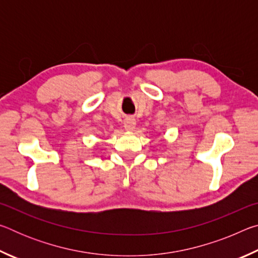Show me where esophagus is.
<instances>
[{"instance_id":"1","label":"esophagus","mask_w":258,"mask_h":258,"mask_svg":"<svg viewBox=\"0 0 258 258\" xmlns=\"http://www.w3.org/2000/svg\"><path fill=\"white\" fill-rule=\"evenodd\" d=\"M135 125H137V121H135V119L132 118V117H128V118H126L124 121V127L127 131H133L135 128Z\"/></svg>"}]
</instances>
